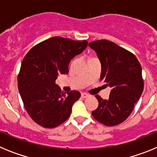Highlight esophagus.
Returning a JSON list of instances; mask_svg holds the SVG:
<instances>
[{
	"mask_svg": "<svg viewBox=\"0 0 157 157\" xmlns=\"http://www.w3.org/2000/svg\"><path fill=\"white\" fill-rule=\"evenodd\" d=\"M81 96L82 98H89V97H90V95H89L88 94H86V93H82Z\"/></svg>",
	"mask_w": 157,
	"mask_h": 157,
	"instance_id": "obj_1",
	"label": "esophagus"
}]
</instances>
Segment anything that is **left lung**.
<instances>
[{
    "label": "left lung",
    "mask_w": 157,
    "mask_h": 157,
    "mask_svg": "<svg viewBox=\"0 0 157 157\" xmlns=\"http://www.w3.org/2000/svg\"><path fill=\"white\" fill-rule=\"evenodd\" d=\"M101 63V80L112 88L109 98L96 95L98 107L93 117L104 125L112 127L123 123L132 112L144 88L141 67L132 52L108 40L89 43Z\"/></svg>",
    "instance_id": "1"
}]
</instances>
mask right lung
<instances>
[{
  "mask_svg": "<svg viewBox=\"0 0 157 157\" xmlns=\"http://www.w3.org/2000/svg\"><path fill=\"white\" fill-rule=\"evenodd\" d=\"M88 41L53 37L38 43L27 53L18 75V88L27 113L38 125L54 128L71 116L79 99L76 90L63 93L56 84L59 74L68 73V64L83 52Z\"/></svg>",
  "mask_w": 157,
  "mask_h": 157,
  "instance_id": "right-lung-1",
  "label": "right lung"
}]
</instances>
